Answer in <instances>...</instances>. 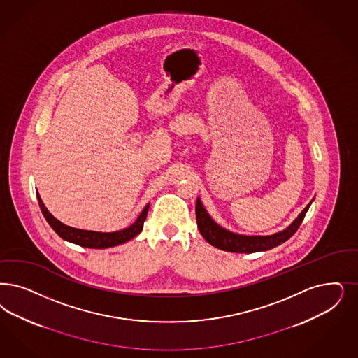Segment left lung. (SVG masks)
Listing matches in <instances>:
<instances>
[{
  "label": "left lung",
  "instance_id": "1",
  "mask_svg": "<svg viewBox=\"0 0 358 358\" xmlns=\"http://www.w3.org/2000/svg\"><path fill=\"white\" fill-rule=\"evenodd\" d=\"M309 206L310 203L306 206V209L299 214V217L287 229L272 235H242L226 230L210 217L209 213L203 208L199 198H197L196 203V218L199 233L211 246L230 252L251 254L271 250L273 247L279 246L285 241H288L295 234L299 226L303 222Z\"/></svg>",
  "mask_w": 358,
  "mask_h": 358
}]
</instances>
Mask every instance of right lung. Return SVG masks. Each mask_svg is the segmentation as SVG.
<instances>
[{
	"instance_id": "add662e5",
	"label": "right lung",
	"mask_w": 358,
	"mask_h": 358,
	"mask_svg": "<svg viewBox=\"0 0 358 358\" xmlns=\"http://www.w3.org/2000/svg\"><path fill=\"white\" fill-rule=\"evenodd\" d=\"M38 203L39 208L42 210V214L45 220L48 221L51 229L59 235L62 239L75 243L78 246L88 247V248H108V247L117 246L128 242L129 239L135 238L136 235L140 234L144 226V221L147 220L148 214L149 203L140 213L138 218L136 220L134 224L129 227L123 229L120 231H113V233H100V231H90V230H82V229H75L71 226H67L64 223L58 221L46 206L43 205L42 199L37 193Z\"/></svg>"
}]
</instances>
